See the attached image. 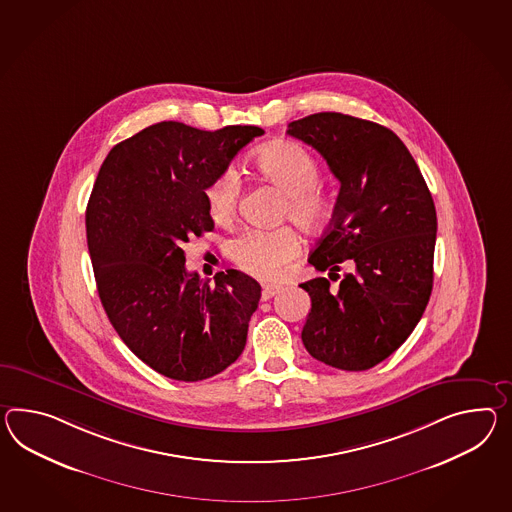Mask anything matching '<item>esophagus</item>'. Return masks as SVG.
Here are the masks:
<instances>
[{"label":"esophagus","instance_id":"esophagus-1","mask_svg":"<svg viewBox=\"0 0 512 512\" xmlns=\"http://www.w3.org/2000/svg\"><path fill=\"white\" fill-rule=\"evenodd\" d=\"M277 292H281V287H277V285H264L261 292L262 301H268L270 298H274Z\"/></svg>","mask_w":512,"mask_h":512}]
</instances>
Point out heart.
<instances>
[{
  "instance_id": "b5f03b06",
  "label": "heart",
  "mask_w": 512,
  "mask_h": 512,
  "mask_svg": "<svg viewBox=\"0 0 512 512\" xmlns=\"http://www.w3.org/2000/svg\"><path fill=\"white\" fill-rule=\"evenodd\" d=\"M255 166L264 179L287 194L281 218L312 231L324 224L329 200L318 187L320 170L309 151L292 140H275L255 153ZM242 181L233 166L214 177L207 188V205L212 220L225 225L237 216ZM301 251L298 235L290 227L244 229L229 242V255L238 268L259 279H279Z\"/></svg>"
}]
</instances>
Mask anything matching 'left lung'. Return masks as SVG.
I'll return each mask as SVG.
<instances>
[{
    "instance_id": "1",
    "label": "left lung",
    "mask_w": 512,
    "mask_h": 512,
    "mask_svg": "<svg viewBox=\"0 0 512 512\" xmlns=\"http://www.w3.org/2000/svg\"><path fill=\"white\" fill-rule=\"evenodd\" d=\"M340 181L331 225L309 262L325 277L300 287L311 296L301 340L316 361L361 372L385 361L420 322L433 290L437 211L405 144L383 125L316 113L288 124Z\"/></svg>"
}]
</instances>
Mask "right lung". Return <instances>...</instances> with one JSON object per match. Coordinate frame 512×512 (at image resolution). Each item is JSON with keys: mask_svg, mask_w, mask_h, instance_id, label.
I'll return each mask as SVG.
<instances>
[{"mask_svg": "<svg viewBox=\"0 0 512 512\" xmlns=\"http://www.w3.org/2000/svg\"><path fill=\"white\" fill-rule=\"evenodd\" d=\"M257 125L201 131L161 122L116 144L87 205V242L101 305L138 359L175 381L224 372L246 346L261 285L238 270L200 279L185 244L212 231L207 194Z\"/></svg>", "mask_w": 512, "mask_h": 512, "instance_id": "obj_1", "label": "right lung"}]
</instances>
